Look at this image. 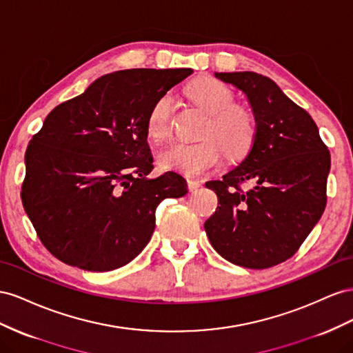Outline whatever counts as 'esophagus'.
<instances>
[{"label": "esophagus", "instance_id": "obj_1", "mask_svg": "<svg viewBox=\"0 0 353 353\" xmlns=\"http://www.w3.org/2000/svg\"><path fill=\"white\" fill-rule=\"evenodd\" d=\"M201 185L199 180H195V179H188V188H189V190H196Z\"/></svg>", "mask_w": 353, "mask_h": 353}]
</instances>
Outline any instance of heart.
Masks as SVG:
<instances>
[{"mask_svg": "<svg viewBox=\"0 0 353 353\" xmlns=\"http://www.w3.org/2000/svg\"><path fill=\"white\" fill-rule=\"evenodd\" d=\"M188 96L210 115L196 143L174 142L158 154V165L189 177L203 176L221 163V145L228 157L238 158L248 152L256 137V121L247 109L235 105V94L217 79L203 78L186 88ZM173 97L161 96L150 108L146 132L154 142L164 140L171 132ZM212 139H210L209 137Z\"/></svg>", "mask_w": 353, "mask_h": 353, "instance_id": "obj_1", "label": "heart"}]
</instances>
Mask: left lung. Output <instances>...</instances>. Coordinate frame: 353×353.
Masks as SVG:
<instances>
[{
    "label": "left lung",
    "instance_id": "1",
    "mask_svg": "<svg viewBox=\"0 0 353 353\" xmlns=\"http://www.w3.org/2000/svg\"><path fill=\"white\" fill-rule=\"evenodd\" d=\"M243 92L256 137L243 163L211 180L219 204L205 221L211 245L248 269L283 263L303 244L327 204L330 152L315 121L270 78L256 72H216ZM251 181L247 191L240 185Z\"/></svg>",
    "mask_w": 353,
    "mask_h": 353
}]
</instances>
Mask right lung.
<instances>
[{
  "instance_id": "1",
  "label": "right lung",
  "mask_w": 353,
  "mask_h": 353,
  "mask_svg": "<svg viewBox=\"0 0 353 353\" xmlns=\"http://www.w3.org/2000/svg\"><path fill=\"white\" fill-rule=\"evenodd\" d=\"M192 69H125L100 77L56 106L25 154L22 203L38 238L56 259L108 272L140 254L165 198L188 194L167 171L149 177L150 108Z\"/></svg>"
}]
</instances>
